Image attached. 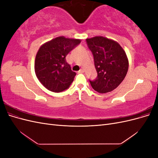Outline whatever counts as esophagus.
<instances>
[{"label":"esophagus","mask_w":158,"mask_h":158,"mask_svg":"<svg viewBox=\"0 0 158 158\" xmlns=\"http://www.w3.org/2000/svg\"><path fill=\"white\" fill-rule=\"evenodd\" d=\"M84 72V70L83 69H80V70L78 72V73H83Z\"/></svg>","instance_id":"34e87169"}]
</instances>
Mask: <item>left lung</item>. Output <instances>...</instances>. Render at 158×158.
Instances as JSON below:
<instances>
[{
  "instance_id": "obj_1",
  "label": "left lung",
  "mask_w": 158,
  "mask_h": 158,
  "mask_svg": "<svg viewBox=\"0 0 158 158\" xmlns=\"http://www.w3.org/2000/svg\"><path fill=\"white\" fill-rule=\"evenodd\" d=\"M92 51L98 76L89 82L94 90L100 94L111 92L125 79L128 69L125 51L115 41L102 36L86 39Z\"/></svg>"
}]
</instances>
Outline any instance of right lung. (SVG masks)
Segmentation results:
<instances>
[{
    "label": "right lung",
    "mask_w": 158,
    "mask_h": 158,
    "mask_svg": "<svg viewBox=\"0 0 158 158\" xmlns=\"http://www.w3.org/2000/svg\"><path fill=\"white\" fill-rule=\"evenodd\" d=\"M80 42V40L61 36L40 47L35 56V73L47 89L59 93L69 88L76 74L72 70L66 56Z\"/></svg>",
    "instance_id": "1"
}]
</instances>
